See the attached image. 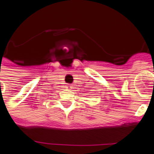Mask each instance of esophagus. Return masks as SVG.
I'll return each instance as SVG.
<instances>
[{
    "mask_svg": "<svg viewBox=\"0 0 154 154\" xmlns=\"http://www.w3.org/2000/svg\"><path fill=\"white\" fill-rule=\"evenodd\" d=\"M65 88L67 89H69V90H71V89H72V86L71 85H65Z\"/></svg>",
    "mask_w": 154,
    "mask_h": 154,
    "instance_id": "34e87169",
    "label": "esophagus"
}]
</instances>
